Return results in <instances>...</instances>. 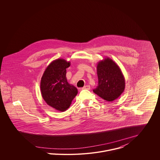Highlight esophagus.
I'll return each instance as SVG.
<instances>
[{"label": "esophagus", "mask_w": 160, "mask_h": 160, "mask_svg": "<svg viewBox=\"0 0 160 160\" xmlns=\"http://www.w3.org/2000/svg\"><path fill=\"white\" fill-rule=\"evenodd\" d=\"M90 89H91V87H90V86H89V85L85 86H84V87L82 88V89H86V90H90Z\"/></svg>", "instance_id": "34e87169"}]
</instances>
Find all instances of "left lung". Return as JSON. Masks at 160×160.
<instances>
[{
	"instance_id": "8db88e82",
	"label": "left lung",
	"mask_w": 160,
	"mask_h": 160,
	"mask_svg": "<svg viewBox=\"0 0 160 160\" xmlns=\"http://www.w3.org/2000/svg\"><path fill=\"white\" fill-rule=\"evenodd\" d=\"M98 86L93 92L107 102L117 99L125 89V79L119 66L107 57L97 66Z\"/></svg>"
}]
</instances>
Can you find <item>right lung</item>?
<instances>
[{"label": "right lung", "instance_id": "obj_1", "mask_svg": "<svg viewBox=\"0 0 160 160\" xmlns=\"http://www.w3.org/2000/svg\"><path fill=\"white\" fill-rule=\"evenodd\" d=\"M70 62L63 58L52 62L42 76L41 95L47 104L57 110L65 112L78 93V89L69 84L66 77Z\"/></svg>", "mask_w": 160, "mask_h": 160}]
</instances>
